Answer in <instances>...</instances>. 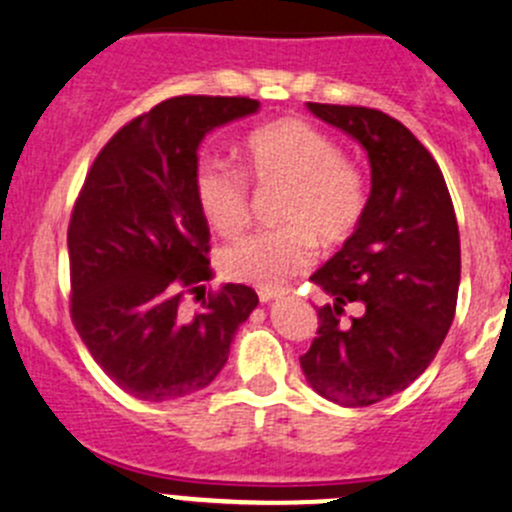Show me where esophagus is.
<instances>
[{"mask_svg": "<svg viewBox=\"0 0 512 512\" xmlns=\"http://www.w3.org/2000/svg\"><path fill=\"white\" fill-rule=\"evenodd\" d=\"M281 291H264L261 289L259 291V299H261V304H269V301H274V299H281Z\"/></svg>", "mask_w": 512, "mask_h": 512, "instance_id": "34e87169", "label": "esophagus"}]
</instances>
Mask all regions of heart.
Masks as SVG:
<instances>
[{
  "mask_svg": "<svg viewBox=\"0 0 512 512\" xmlns=\"http://www.w3.org/2000/svg\"><path fill=\"white\" fill-rule=\"evenodd\" d=\"M243 170L259 186L284 188L276 223L284 228L251 233L221 253L226 276L264 291L284 289L314 256V241L334 248L362 223L367 183L342 158L334 138L299 118H284L248 135ZM196 201L208 226L233 238L248 221L246 180L223 160H206L196 173Z\"/></svg>",
  "mask_w": 512,
  "mask_h": 512,
  "instance_id": "heart-1",
  "label": "heart"
}]
</instances>
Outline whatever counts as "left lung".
<instances>
[{
  "label": "left lung",
  "mask_w": 512,
  "mask_h": 512,
  "mask_svg": "<svg viewBox=\"0 0 512 512\" xmlns=\"http://www.w3.org/2000/svg\"><path fill=\"white\" fill-rule=\"evenodd\" d=\"M311 115L357 140L372 188L357 231L311 281L332 296L301 357L306 382L342 407H369L410 387L455 319L460 233L445 178L425 145L372 107L306 102ZM363 314L341 319L343 306Z\"/></svg>",
  "instance_id": "1"
}]
</instances>
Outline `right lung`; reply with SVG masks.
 <instances>
[{"mask_svg":"<svg viewBox=\"0 0 512 512\" xmlns=\"http://www.w3.org/2000/svg\"><path fill=\"white\" fill-rule=\"evenodd\" d=\"M259 107L248 97L160 102L100 150L75 203L67 231L72 321L102 372L145 402L206 389L259 304L251 286L223 284L196 314L180 306L186 291L211 279L198 148L211 130Z\"/></svg>","mask_w":512,"mask_h":512,"instance_id":"1","label":"right lung"}]
</instances>
